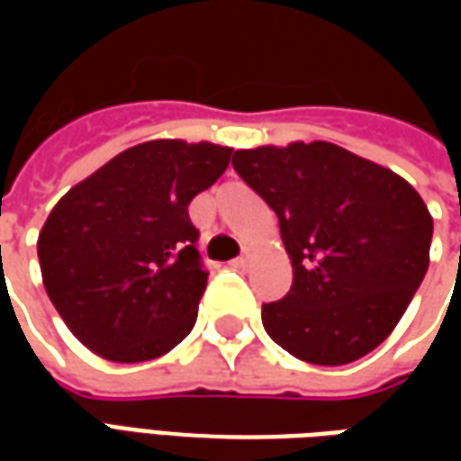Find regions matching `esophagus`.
Here are the masks:
<instances>
[{
  "label": "esophagus",
  "instance_id": "esophagus-1",
  "mask_svg": "<svg viewBox=\"0 0 461 461\" xmlns=\"http://www.w3.org/2000/svg\"><path fill=\"white\" fill-rule=\"evenodd\" d=\"M251 259H254V249H251V247H244V254H241L240 259H234V267H249Z\"/></svg>",
  "mask_w": 461,
  "mask_h": 461
}]
</instances>
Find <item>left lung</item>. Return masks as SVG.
<instances>
[{
    "label": "left lung",
    "instance_id": "8db88e82",
    "mask_svg": "<svg viewBox=\"0 0 461 461\" xmlns=\"http://www.w3.org/2000/svg\"><path fill=\"white\" fill-rule=\"evenodd\" d=\"M234 170L279 217L289 294L261 306L274 343L346 366L395 330L429 267L432 214L407 180L326 140L234 152Z\"/></svg>",
    "mask_w": 461,
    "mask_h": 461
}]
</instances>
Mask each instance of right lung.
Returning a JSON list of instances; mask_svg holds the SVG:
<instances>
[{"label": "right lung", "mask_w": 461, "mask_h": 461, "mask_svg": "<svg viewBox=\"0 0 461 461\" xmlns=\"http://www.w3.org/2000/svg\"><path fill=\"white\" fill-rule=\"evenodd\" d=\"M230 158L227 145L158 138L115 155L56 202L36 244L41 279L91 353L142 363L187 339L207 286L187 207Z\"/></svg>", "instance_id": "obj_1"}]
</instances>
